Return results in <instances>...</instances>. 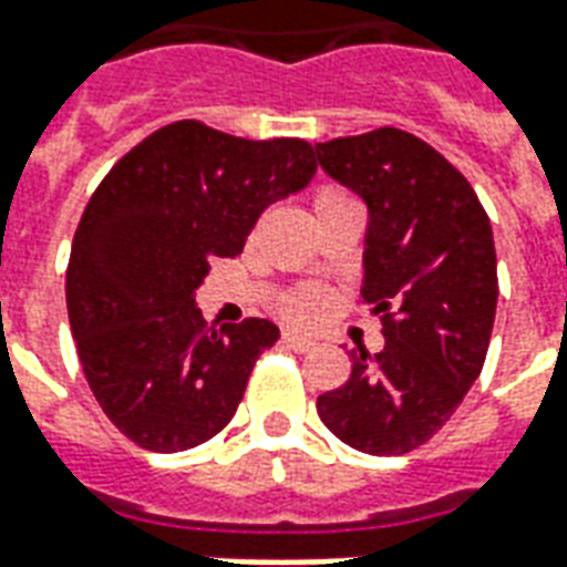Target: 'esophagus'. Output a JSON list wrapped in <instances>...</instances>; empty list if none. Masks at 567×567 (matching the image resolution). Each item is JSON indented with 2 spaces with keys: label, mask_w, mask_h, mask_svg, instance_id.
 <instances>
[{
  "label": "esophagus",
  "mask_w": 567,
  "mask_h": 567,
  "mask_svg": "<svg viewBox=\"0 0 567 567\" xmlns=\"http://www.w3.org/2000/svg\"><path fill=\"white\" fill-rule=\"evenodd\" d=\"M279 343H282L285 349H295V352H312V349H316V343H312L309 337H300V333H291V331H285Z\"/></svg>",
  "instance_id": "esophagus-1"
}]
</instances>
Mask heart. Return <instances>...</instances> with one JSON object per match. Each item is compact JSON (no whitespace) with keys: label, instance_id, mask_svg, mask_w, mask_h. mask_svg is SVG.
<instances>
[{"label":"heart","instance_id":"heart-1","mask_svg":"<svg viewBox=\"0 0 567 567\" xmlns=\"http://www.w3.org/2000/svg\"><path fill=\"white\" fill-rule=\"evenodd\" d=\"M333 197H343V190H337V187H319V194H316L312 203L321 206V203H328V199ZM321 307H324V297H321L316 288H300L295 295L285 297L282 316L288 321H295V324H307V321H312L319 316Z\"/></svg>","mask_w":567,"mask_h":567}]
</instances>
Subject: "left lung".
<instances>
[{"instance_id": "8db88e82", "label": "left lung", "mask_w": 567, "mask_h": 567, "mask_svg": "<svg viewBox=\"0 0 567 567\" xmlns=\"http://www.w3.org/2000/svg\"><path fill=\"white\" fill-rule=\"evenodd\" d=\"M321 169L368 203L364 288L385 349L352 352L319 416L352 450L404 455L450 422L483 370L498 303L486 209L440 151L380 127L316 145Z\"/></svg>"}]
</instances>
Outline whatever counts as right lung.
I'll use <instances>...</instances> for the list:
<instances>
[{"label": "right lung", "instance_id": "right-lung-1", "mask_svg": "<svg viewBox=\"0 0 567 567\" xmlns=\"http://www.w3.org/2000/svg\"><path fill=\"white\" fill-rule=\"evenodd\" d=\"M312 175L303 140H239L175 121L93 190L69 255V324L93 398L136 446L190 450L234 419L279 328H209L194 291L212 260L243 251L260 212Z\"/></svg>", "mask_w": 567, "mask_h": 567}]
</instances>
